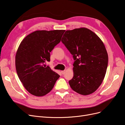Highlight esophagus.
Here are the masks:
<instances>
[{
    "label": "esophagus",
    "mask_w": 125,
    "mask_h": 125,
    "mask_svg": "<svg viewBox=\"0 0 125 125\" xmlns=\"http://www.w3.org/2000/svg\"><path fill=\"white\" fill-rule=\"evenodd\" d=\"M61 73H62V74H64L65 73H66V71H65V70L62 71H61Z\"/></svg>",
    "instance_id": "obj_1"
}]
</instances>
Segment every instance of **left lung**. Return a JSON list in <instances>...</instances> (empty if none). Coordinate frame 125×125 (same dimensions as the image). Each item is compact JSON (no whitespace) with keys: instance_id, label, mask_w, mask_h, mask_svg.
Instances as JSON below:
<instances>
[{"instance_id":"1","label":"left lung","mask_w":125,"mask_h":125,"mask_svg":"<svg viewBox=\"0 0 125 125\" xmlns=\"http://www.w3.org/2000/svg\"><path fill=\"white\" fill-rule=\"evenodd\" d=\"M75 60L73 77L69 81L74 91L89 95L103 82L108 65V54L103 42L90 30H67L62 39Z\"/></svg>"}]
</instances>
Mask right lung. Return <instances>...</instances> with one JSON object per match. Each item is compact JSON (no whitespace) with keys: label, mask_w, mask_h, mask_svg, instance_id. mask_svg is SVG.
<instances>
[{"label":"right lung","mask_w":125,"mask_h":125,"mask_svg":"<svg viewBox=\"0 0 125 125\" xmlns=\"http://www.w3.org/2000/svg\"><path fill=\"white\" fill-rule=\"evenodd\" d=\"M65 30H39L22 41L16 55V68L25 89L33 95L43 96L53 88L60 75L45 62L61 41Z\"/></svg>","instance_id":"obj_1"}]
</instances>
